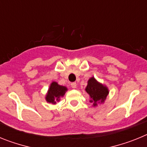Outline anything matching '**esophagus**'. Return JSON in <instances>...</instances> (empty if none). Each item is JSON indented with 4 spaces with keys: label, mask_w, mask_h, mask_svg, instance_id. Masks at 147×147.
Wrapping results in <instances>:
<instances>
[{
    "label": "esophagus",
    "mask_w": 147,
    "mask_h": 147,
    "mask_svg": "<svg viewBox=\"0 0 147 147\" xmlns=\"http://www.w3.org/2000/svg\"><path fill=\"white\" fill-rule=\"evenodd\" d=\"M71 86L72 88H76V82H72L71 84Z\"/></svg>",
    "instance_id": "esophagus-1"
}]
</instances>
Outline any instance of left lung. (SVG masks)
Instances as JSON below:
<instances>
[{
	"label": "left lung",
	"mask_w": 147,
	"mask_h": 147,
	"mask_svg": "<svg viewBox=\"0 0 147 147\" xmlns=\"http://www.w3.org/2000/svg\"><path fill=\"white\" fill-rule=\"evenodd\" d=\"M85 91L90 96V102L93 104V107L98 106V104H104L109 94V89L106 85L99 82L93 76L88 81V85Z\"/></svg>",
	"instance_id": "obj_1"
}]
</instances>
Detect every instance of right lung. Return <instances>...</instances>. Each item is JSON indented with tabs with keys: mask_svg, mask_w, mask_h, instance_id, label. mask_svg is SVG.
<instances>
[{
	"mask_svg": "<svg viewBox=\"0 0 147 147\" xmlns=\"http://www.w3.org/2000/svg\"><path fill=\"white\" fill-rule=\"evenodd\" d=\"M67 90V88L65 86L59 85L57 82H52L45 95V100L49 103L56 105L57 102L60 101L62 97L64 96Z\"/></svg>",
	"mask_w": 147,
	"mask_h": 147,
	"instance_id": "1",
	"label": "right lung"
}]
</instances>
